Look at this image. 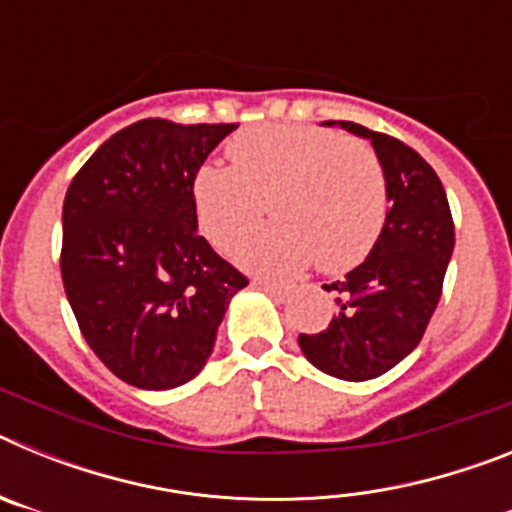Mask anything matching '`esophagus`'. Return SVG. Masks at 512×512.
I'll list each match as a JSON object with an SVG mask.
<instances>
[{
    "instance_id": "esophagus-1",
    "label": "esophagus",
    "mask_w": 512,
    "mask_h": 512,
    "mask_svg": "<svg viewBox=\"0 0 512 512\" xmlns=\"http://www.w3.org/2000/svg\"><path fill=\"white\" fill-rule=\"evenodd\" d=\"M253 287L264 289L266 295H274V297H287L289 292H292V287H289V284L266 282V279H253Z\"/></svg>"
}]
</instances>
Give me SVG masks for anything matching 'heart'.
<instances>
[{
	"mask_svg": "<svg viewBox=\"0 0 512 512\" xmlns=\"http://www.w3.org/2000/svg\"><path fill=\"white\" fill-rule=\"evenodd\" d=\"M228 156L233 166L205 164L192 182L212 246H238L269 200L277 223L243 246L246 264L300 271L318 261L341 274L369 256L387 217V179L366 143L315 125H253L230 138Z\"/></svg>",
	"mask_w": 512,
	"mask_h": 512,
	"instance_id": "b5f03b06",
	"label": "heart"
}]
</instances>
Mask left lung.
Instances as JSON below:
<instances>
[{"mask_svg":"<svg viewBox=\"0 0 512 512\" xmlns=\"http://www.w3.org/2000/svg\"><path fill=\"white\" fill-rule=\"evenodd\" d=\"M323 125L372 140L390 210L364 264L325 284L338 292V312L320 333H302L300 348L320 372L366 382L390 372L423 338L454 253V220L441 179L418 151L356 122Z\"/></svg>","mask_w":512,"mask_h":512,"instance_id":"8db88e82","label":"left lung"}]
</instances>
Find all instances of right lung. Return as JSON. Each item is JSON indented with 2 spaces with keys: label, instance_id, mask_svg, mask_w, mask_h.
<instances>
[{
  "label": "right lung",
  "instance_id": "obj_1",
  "mask_svg": "<svg viewBox=\"0 0 512 512\" xmlns=\"http://www.w3.org/2000/svg\"><path fill=\"white\" fill-rule=\"evenodd\" d=\"M235 125L148 117L104 140L63 200L61 277L81 336L122 382L202 372L241 271L197 233L194 174Z\"/></svg>",
  "mask_w": 512,
  "mask_h": 512
}]
</instances>
